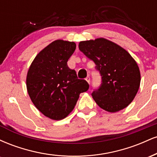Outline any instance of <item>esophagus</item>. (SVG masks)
<instances>
[{
	"mask_svg": "<svg viewBox=\"0 0 157 157\" xmlns=\"http://www.w3.org/2000/svg\"><path fill=\"white\" fill-rule=\"evenodd\" d=\"M86 80L87 81L88 83H90V77H86Z\"/></svg>",
	"mask_w": 157,
	"mask_h": 157,
	"instance_id": "34e87169",
	"label": "esophagus"
}]
</instances>
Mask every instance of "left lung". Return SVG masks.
I'll return each instance as SVG.
<instances>
[{
    "instance_id": "8db88e82",
    "label": "left lung",
    "mask_w": 157,
    "mask_h": 157,
    "mask_svg": "<svg viewBox=\"0 0 157 157\" xmlns=\"http://www.w3.org/2000/svg\"><path fill=\"white\" fill-rule=\"evenodd\" d=\"M79 49L94 63L101 76V84L91 93L97 105L109 112L127 107L136 96L141 80L130 54L104 38L81 41Z\"/></svg>"
}]
</instances>
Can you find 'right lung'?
Returning <instances> with one entry per match:
<instances>
[{
    "label": "right lung",
    "mask_w": 157,
    "mask_h": 157,
    "mask_svg": "<svg viewBox=\"0 0 157 157\" xmlns=\"http://www.w3.org/2000/svg\"><path fill=\"white\" fill-rule=\"evenodd\" d=\"M76 48L74 42L57 40L36 56L26 77L29 95L43 114L55 120H63L76 105L80 93L89 85L77 78L67 62Z\"/></svg>",
    "instance_id": "add662e5"
}]
</instances>
